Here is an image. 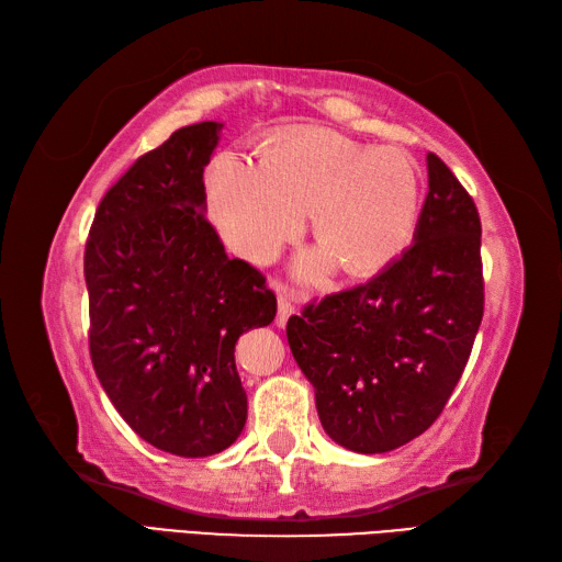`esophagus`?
<instances>
[{"mask_svg":"<svg viewBox=\"0 0 562 562\" xmlns=\"http://www.w3.org/2000/svg\"><path fill=\"white\" fill-rule=\"evenodd\" d=\"M273 285H277V291H279V314H277V324H279V326H285V322H289V317L295 312L293 295L289 293V289H285L283 283L277 281Z\"/></svg>","mask_w":562,"mask_h":562,"instance_id":"obj_1","label":"esophagus"}]
</instances>
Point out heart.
<instances>
[{"mask_svg": "<svg viewBox=\"0 0 562 562\" xmlns=\"http://www.w3.org/2000/svg\"><path fill=\"white\" fill-rule=\"evenodd\" d=\"M212 224L238 255L267 262L305 228L324 240L300 262L305 279L344 262L372 273L393 262L413 236L419 176L398 147L369 149L334 131H297L262 159L224 149L204 169Z\"/></svg>", "mask_w": 562, "mask_h": 562, "instance_id": "heart-1", "label": "heart"}]
</instances>
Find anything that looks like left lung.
Returning a JSON list of instances; mask_svg holds the SVG:
<instances>
[{"instance_id":"left-lung-1","label":"left lung","mask_w":562,"mask_h":562,"mask_svg":"<svg viewBox=\"0 0 562 562\" xmlns=\"http://www.w3.org/2000/svg\"><path fill=\"white\" fill-rule=\"evenodd\" d=\"M413 245L350 291L312 300L285 326L324 431L355 453H386L443 413L484 317L482 222L434 153Z\"/></svg>"}]
</instances>
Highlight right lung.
<instances>
[{"instance_id":"1","label":"right lung","mask_w":562,"mask_h":562,"mask_svg":"<svg viewBox=\"0 0 562 562\" xmlns=\"http://www.w3.org/2000/svg\"><path fill=\"white\" fill-rule=\"evenodd\" d=\"M222 123L178 128L106 190L86 243L90 358L143 441L222 453L248 419L236 340L277 317V295L231 259L204 216L202 173Z\"/></svg>"}]
</instances>
